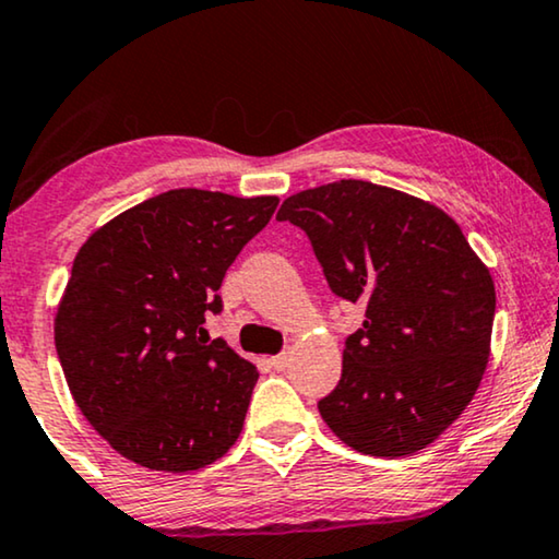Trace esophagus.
Segmentation results:
<instances>
[{
	"instance_id": "34e87169",
	"label": "esophagus",
	"mask_w": 559,
	"mask_h": 559,
	"mask_svg": "<svg viewBox=\"0 0 559 559\" xmlns=\"http://www.w3.org/2000/svg\"><path fill=\"white\" fill-rule=\"evenodd\" d=\"M270 364H272V369H277V371H285V369H287V364H289V356H287V354L272 356V358H270Z\"/></svg>"
}]
</instances>
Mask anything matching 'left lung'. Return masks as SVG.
Here are the masks:
<instances>
[{"instance_id": "1", "label": "left lung", "mask_w": 559, "mask_h": 559, "mask_svg": "<svg viewBox=\"0 0 559 559\" xmlns=\"http://www.w3.org/2000/svg\"><path fill=\"white\" fill-rule=\"evenodd\" d=\"M277 218L310 236L335 295L366 305L320 417L364 455L427 448L484 379L496 312L488 266L438 205L366 180L289 195Z\"/></svg>"}]
</instances>
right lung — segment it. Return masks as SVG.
<instances>
[{
  "mask_svg": "<svg viewBox=\"0 0 559 559\" xmlns=\"http://www.w3.org/2000/svg\"><path fill=\"white\" fill-rule=\"evenodd\" d=\"M277 195L159 193L88 236L56 312V350L91 427L127 461L188 473L241 435L257 366L205 341L224 274Z\"/></svg>",
  "mask_w": 559,
  "mask_h": 559,
  "instance_id": "obj_1",
  "label": "right lung"
}]
</instances>
